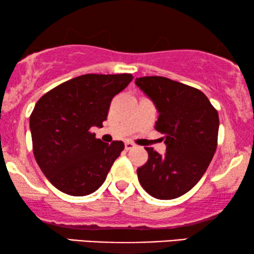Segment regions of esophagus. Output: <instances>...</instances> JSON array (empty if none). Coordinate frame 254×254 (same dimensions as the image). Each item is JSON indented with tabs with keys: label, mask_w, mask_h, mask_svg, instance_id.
Listing matches in <instances>:
<instances>
[{
	"label": "esophagus",
	"mask_w": 254,
	"mask_h": 254,
	"mask_svg": "<svg viewBox=\"0 0 254 254\" xmlns=\"http://www.w3.org/2000/svg\"><path fill=\"white\" fill-rule=\"evenodd\" d=\"M133 148H135V144L133 143V142L127 141L126 143H125V149H126V150H130V149H133Z\"/></svg>",
	"instance_id": "34e87169"
}]
</instances>
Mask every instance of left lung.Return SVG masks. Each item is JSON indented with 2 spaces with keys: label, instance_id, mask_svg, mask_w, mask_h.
<instances>
[{
  "label": "left lung",
  "instance_id": "obj_1",
  "mask_svg": "<svg viewBox=\"0 0 254 254\" xmlns=\"http://www.w3.org/2000/svg\"><path fill=\"white\" fill-rule=\"evenodd\" d=\"M158 112L156 130L164 134L166 151L145 148L148 161L137 169L145 192L159 200L184 195L196 185L217 147L218 113L203 92L161 76L135 79Z\"/></svg>",
  "mask_w": 254,
  "mask_h": 254
}]
</instances>
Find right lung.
<instances>
[{
	"mask_svg": "<svg viewBox=\"0 0 254 254\" xmlns=\"http://www.w3.org/2000/svg\"><path fill=\"white\" fill-rule=\"evenodd\" d=\"M131 79L130 74L82 75L52 89L37 102L30 117L34 158L59 190L83 196L105 182L125 144L104 143L90 129L103 127L111 100Z\"/></svg>",
	"mask_w": 254,
	"mask_h": 254,
	"instance_id": "right-lung-1",
	"label": "right lung"
}]
</instances>
